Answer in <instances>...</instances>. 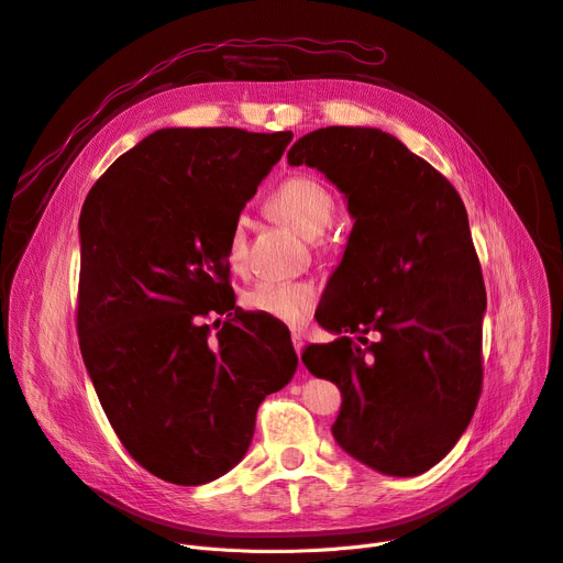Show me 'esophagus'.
Masks as SVG:
<instances>
[{"label":"esophagus","mask_w":563,"mask_h":563,"mask_svg":"<svg viewBox=\"0 0 563 563\" xmlns=\"http://www.w3.org/2000/svg\"><path fill=\"white\" fill-rule=\"evenodd\" d=\"M292 347H295L297 356L301 354V350H305V338H301V333H292Z\"/></svg>","instance_id":"obj_1"}]
</instances>
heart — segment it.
I'll return each mask as SVG.
<instances>
[{
  "instance_id": "obj_1",
  "label": "heart",
  "mask_w": 563,
  "mask_h": 563,
  "mask_svg": "<svg viewBox=\"0 0 563 563\" xmlns=\"http://www.w3.org/2000/svg\"><path fill=\"white\" fill-rule=\"evenodd\" d=\"M271 211L279 221L290 225L305 239H318L333 221L335 198L333 194L311 176H290L271 196ZM245 219H236L228 247L225 262L232 271L245 266ZM320 299V290L313 282H258L243 295L245 309L268 316L277 322L299 327L305 324Z\"/></svg>"
}]
</instances>
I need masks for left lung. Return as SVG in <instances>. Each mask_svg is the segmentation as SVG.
<instances>
[{"mask_svg": "<svg viewBox=\"0 0 563 563\" xmlns=\"http://www.w3.org/2000/svg\"><path fill=\"white\" fill-rule=\"evenodd\" d=\"M288 164L324 173L356 221L333 311L318 320L338 338L301 354L340 387L333 438L378 473L419 475L455 446L483 393L487 292L464 202L378 128H320L292 144Z\"/></svg>", "mask_w": 563, "mask_h": 563, "instance_id": "left-lung-1", "label": "left lung"}]
</instances>
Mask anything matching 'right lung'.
Listing matches in <instances>:
<instances>
[{
	"label": "right lung",
	"instance_id": "obj_1",
	"mask_svg": "<svg viewBox=\"0 0 563 563\" xmlns=\"http://www.w3.org/2000/svg\"><path fill=\"white\" fill-rule=\"evenodd\" d=\"M292 133L162 128L85 198L80 354L117 438L173 485L239 464L256 408L297 369L290 335L236 307L225 247ZM209 314L229 320L216 334Z\"/></svg>",
	"mask_w": 563,
	"mask_h": 563
}]
</instances>
